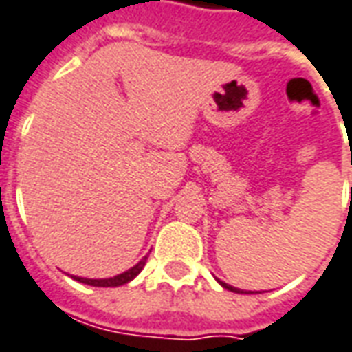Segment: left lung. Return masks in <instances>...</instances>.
I'll return each mask as SVG.
<instances>
[{"label": "left lung", "mask_w": 352, "mask_h": 352, "mask_svg": "<svg viewBox=\"0 0 352 352\" xmlns=\"http://www.w3.org/2000/svg\"><path fill=\"white\" fill-rule=\"evenodd\" d=\"M217 283L221 285L223 289H227V291L238 292V294H251V292H243V291H240V289H236V287H232V285H229V283H225V281H221V279H217Z\"/></svg>", "instance_id": "8db88e82"}]
</instances>
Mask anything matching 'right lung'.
Returning a JSON list of instances; mask_svg holds the SVG:
<instances>
[{
  "instance_id": "1",
  "label": "right lung",
  "mask_w": 352,
  "mask_h": 352,
  "mask_svg": "<svg viewBox=\"0 0 352 352\" xmlns=\"http://www.w3.org/2000/svg\"><path fill=\"white\" fill-rule=\"evenodd\" d=\"M146 261H148V257H144L142 261H138L133 268H129V270H125L123 274H118V276H114V278H107V279H88V278H78V276H73V279H76V281H80V283H86V285H91V287H120V285H125L129 283V281H133V279L137 278L138 274L142 272V268H144Z\"/></svg>"
}]
</instances>
